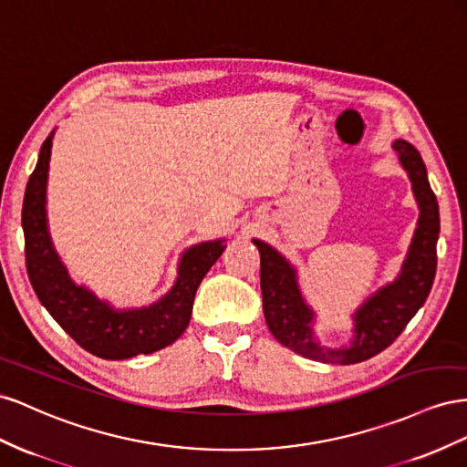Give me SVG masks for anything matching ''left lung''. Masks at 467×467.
Instances as JSON below:
<instances>
[{
	"mask_svg": "<svg viewBox=\"0 0 467 467\" xmlns=\"http://www.w3.org/2000/svg\"><path fill=\"white\" fill-rule=\"evenodd\" d=\"M393 150L407 170L420 215L409 254L395 282L376 291L354 313L356 337L350 346L325 348L313 338L315 313L301 296L296 268L270 244L254 238L260 250L265 323L279 344L315 362L348 366L379 354L401 335L431 293L436 274V241L441 233L438 202L415 146L407 140H395Z\"/></svg>",
	"mask_w": 467,
	"mask_h": 467,
	"instance_id": "left-lung-1",
	"label": "left lung"
}]
</instances>
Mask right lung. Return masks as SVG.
Listing matches in <instances>:
<instances>
[{
    "label": "right lung",
    "instance_id": "obj_1",
    "mask_svg": "<svg viewBox=\"0 0 467 467\" xmlns=\"http://www.w3.org/2000/svg\"><path fill=\"white\" fill-rule=\"evenodd\" d=\"M55 130L38 152L23 199L25 262L38 301L84 350L103 359L152 354L176 342L188 328L195 291L226 248L224 241L188 248L178 279L162 299L140 309H113L84 285H76L52 246L47 224V180Z\"/></svg>",
    "mask_w": 467,
    "mask_h": 467
}]
</instances>
